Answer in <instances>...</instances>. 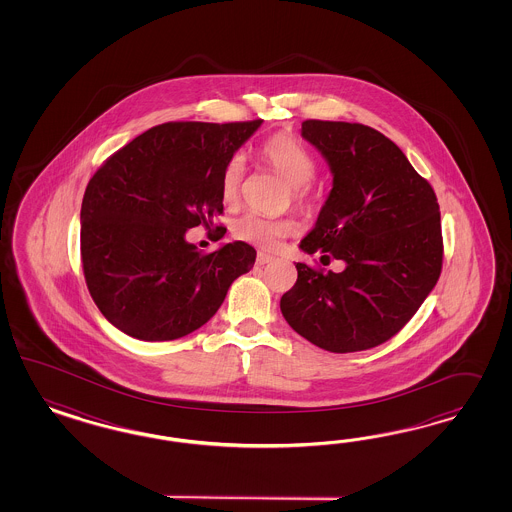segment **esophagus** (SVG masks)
<instances>
[{
    "label": "esophagus",
    "instance_id": "esophagus-1",
    "mask_svg": "<svg viewBox=\"0 0 512 512\" xmlns=\"http://www.w3.org/2000/svg\"><path fill=\"white\" fill-rule=\"evenodd\" d=\"M274 261V257L272 255H268V253H257V261L255 263L259 264V266H264V264L272 263Z\"/></svg>",
    "mask_w": 512,
    "mask_h": 512
}]
</instances>
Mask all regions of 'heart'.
Segmentation results:
<instances>
[{
  "mask_svg": "<svg viewBox=\"0 0 512 512\" xmlns=\"http://www.w3.org/2000/svg\"><path fill=\"white\" fill-rule=\"evenodd\" d=\"M264 163L279 174L291 189L296 204H304L310 197V182L317 172V159L310 148L291 137L274 135L259 150ZM246 176V159L240 152L231 155L221 172V197L225 202H236ZM298 233L293 217H266L248 212L233 221V234L251 246L276 249L283 238Z\"/></svg>",
  "mask_w": 512,
  "mask_h": 512,
  "instance_id": "1",
  "label": "heart"
}]
</instances>
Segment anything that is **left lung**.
<instances>
[{
    "instance_id": "obj_1",
    "label": "left lung",
    "mask_w": 512,
    "mask_h": 512,
    "mask_svg": "<svg viewBox=\"0 0 512 512\" xmlns=\"http://www.w3.org/2000/svg\"><path fill=\"white\" fill-rule=\"evenodd\" d=\"M302 137L323 154L334 180L300 249L345 268L336 274L296 263L298 278L279 308L325 351H366L396 336L439 279L437 197L402 150L368 125L306 120Z\"/></svg>"
}]
</instances>
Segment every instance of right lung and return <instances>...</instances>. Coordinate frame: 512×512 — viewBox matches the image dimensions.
Wrapping results in <instances>:
<instances>
[{"mask_svg": "<svg viewBox=\"0 0 512 512\" xmlns=\"http://www.w3.org/2000/svg\"><path fill=\"white\" fill-rule=\"evenodd\" d=\"M261 124L155 125L93 174L80 210L84 278L95 306L127 336L191 334L251 270L257 251L246 242L201 253L186 233L223 214V167Z\"/></svg>", "mask_w": 512, "mask_h": 512, "instance_id": "1", "label": "right lung"}]
</instances>
